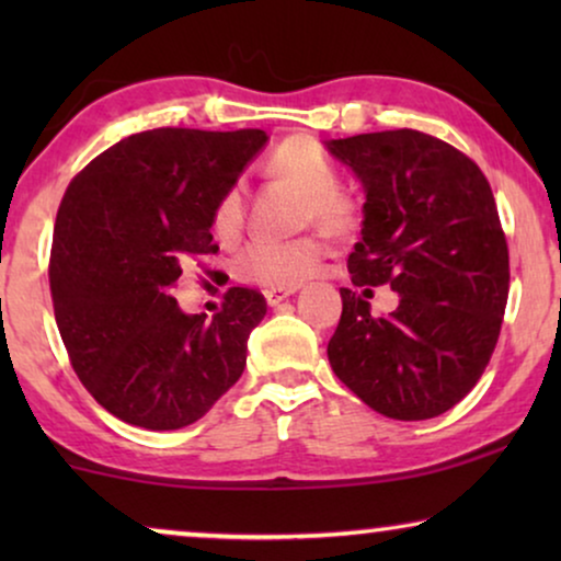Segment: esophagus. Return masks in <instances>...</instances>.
Wrapping results in <instances>:
<instances>
[{
	"label": "esophagus",
	"mask_w": 561,
	"mask_h": 561,
	"mask_svg": "<svg viewBox=\"0 0 561 561\" xmlns=\"http://www.w3.org/2000/svg\"><path fill=\"white\" fill-rule=\"evenodd\" d=\"M298 290V286H273V288H265V298L271 306H278L280 301H286L288 296H294Z\"/></svg>",
	"instance_id": "obj_1"
}]
</instances>
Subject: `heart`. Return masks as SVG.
I'll list each match as a JSON object with an SVG mask.
<instances>
[{"mask_svg":"<svg viewBox=\"0 0 561 561\" xmlns=\"http://www.w3.org/2000/svg\"><path fill=\"white\" fill-rule=\"evenodd\" d=\"M267 173L283 183L304 191L298 219L301 225L317 221L329 232L342 234L357 225V202L340 186V165L311 135L286 137L265 160ZM248 217V194L242 183H232L217 198L211 211V232L219 240H234ZM327 255L321 232H309L294 240H267L257 237L234 260V273L242 280L260 286H296L309 278Z\"/></svg>","mask_w":561,"mask_h":561,"instance_id":"heart-1","label":"heart"}]
</instances>
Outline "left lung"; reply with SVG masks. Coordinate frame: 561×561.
I'll list each match as a JSON object with an SVG mask.
<instances>
[{
	"label": "left lung",
	"mask_w": 561,
	"mask_h": 561,
	"mask_svg": "<svg viewBox=\"0 0 561 561\" xmlns=\"http://www.w3.org/2000/svg\"><path fill=\"white\" fill-rule=\"evenodd\" d=\"M329 150L367 194L352 283L365 296L373 286L401 296L393 313L373 317L367 298L340 288L329 363L382 416H439L474 388L501 334L511 265L493 188L472 158L419 129L344 137Z\"/></svg>",
	"instance_id": "obj_1"
}]
</instances>
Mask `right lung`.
<instances>
[{
  "mask_svg": "<svg viewBox=\"0 0 561 561\" xmlns=\"http://www.w3.org/2000/svg\"><path fill=\"white\" fill-rule=\"evenodd\" d=\"M265 140L263 129L158 127L68 183L48 265L53 311L76 375L112 416L181 428L240 380L263 294L232 286L206 321L183 313L171 288L186 260L217 255L214 204Z\"/></svg>",
  "mask_w": 561,
  "mask_h": 561,
  "instance_id": "right-lung-1",
  "label": "right lung"
}]
</instances>
